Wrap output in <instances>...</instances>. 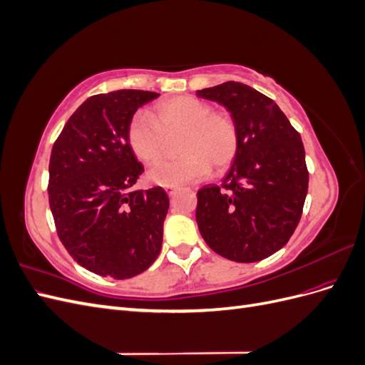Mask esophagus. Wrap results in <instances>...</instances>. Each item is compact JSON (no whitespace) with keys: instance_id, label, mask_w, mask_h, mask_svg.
Returning <instances> with one entry per match:
<instances>
[{"instance_id":"esophagus-1","label":"esophagus","mask_w":365,"mask_h":365,"mask_svg":"<svg viewBox=\"0 0 365 365\" xmlns=\"http://www.w3.org/2000/svg\"><path fill=\"white\" fill-rule=\"evenodd\" d=\"M176 190H178V187H176V185H169V187H165V192H168L170 196H172Z\"/></svg>"}]
</instances>
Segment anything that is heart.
Wrapping results in <instances>:
<instances>
[{
  "label": "heart",
  "instance_id": "obj_1",
  "mask_svg": "<svg viewBox=\"0 0 365 365\" xmlns=\"http://www.w3.org/2000/svg\"><path fill=\"white\" fill-rule=\"evenodd\" d=\"M181 157L165 161L149 172L158 185H181L204 180L215 170L222 172L235 161L239 150V129L228 113L190 96L172 97L158 103L153 117L137 113L128 123V145L134 155L148 165L158 164L169 137H178Z\"/></svg>",
  "mask_w": 365,
  "mask_h": 365
}]
</instances>
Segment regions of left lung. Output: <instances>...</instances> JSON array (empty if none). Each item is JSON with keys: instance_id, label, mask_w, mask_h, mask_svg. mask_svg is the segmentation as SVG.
Instances as JSON below:
<instances>
[{"instance_id": "1", "label": "left lung", "mask_w": 365, "mask_h": 365, "mask_svg": "<svg viewBox=\"0 0 365 365\" xmlns=\"http://www.w3.org/2000/svg\"><path fill=\"white\" fill-rule=\"evenodd\" d=\"M197 96L224 105L239 129L222 185L197 192V228L228 260L267 259L288 244L303 213L309 172L302 137L272 98L248 85L230 81Z\"/></svg>"}]
</instances>
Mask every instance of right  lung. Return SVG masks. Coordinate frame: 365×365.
I'll use <instances>...</instances> for the list:
<instances>
[{"mask_svg":"<svg viewBox=\"0 0 365 365\" xmlns=\"http://www.w3.org/2000/svg\"><path fill=\"white\" fill-rule=\"evenodd\" d=\"M158 93L91 96L51 149L48 202L70 256L102 277L130 279L158 257L169 196L163 187L132 190L145 172L128 145V123Z\"/></svg>","mask_w":365,"mask_h":365,"instance_id":"add662e5","label":"right lung"}]
</instances>
